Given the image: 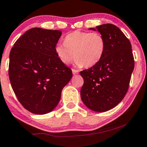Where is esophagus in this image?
<instances>
[{
    "instance_id": "1",
    "label": "esophagus",
    "mask_w": 147,
    "mask_h": 147,
    "mask_svg": "<svg viewBox=\"0 0 147 147\" xmlns=\"http://www.w3.org/2000/svg\"><path fill=\"white\" fill-rule=\"evenodd\" d=\"M72 73H73L74 75H76V74H78V71L76 70V69H72Z\"/></svg>"
}]
</instances>
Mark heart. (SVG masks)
I'll use <instances>...</instances> for the list:
<instances>
[{
	"instance_id": "1",
	"label": "heart",
	"mask_w": 147,
	"mask_h": 147,
	"mask_svg": "<svg viewBox=\"0 0 147 147\" xmlns=\"http://www.w3.org/2000/svg\"><path fill=\"white\" fill-rule=\"evenodd\" d=\"M64 44L55 48L57 57L64 64H69L74 58L77 67H91L96 65L105 54L106 41L98 32L74 31L64 38Z\"/></svg>"
}]
</instances>
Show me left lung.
Returning <instances> with one entry per match:
<instances>
[{
	"mask_svg": "<svg viewBox=\"0 0 147 147\" xmlns=\"http://www.w3.org/2000/svg\"><path fill=\"white\" fill-rule=\"evenodd\" d=\"M106 41L105 54L96 65L80 72L84 83L82 101L90 109L105 112L124 98L130 84L135 61L130 40L119 28L111 24L96 26Z\"/></svg>",
	"mask_w": 147,
	"mask_h": 147,
	"instance_id": "1",
	"label": "left lung"
}]
</instances>
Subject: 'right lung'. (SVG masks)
<instances>
[{"label": "right lung", "mask_w": 147, "mask_h": 147, "mask_svg": "<svg viewBox=\"0 0 147 147\" xmlns=\"http://www.w3.org/2000/svg\"><path fill=\"white\" fill-rule=\"evenodd\" d=\"M59 30L32 28L11 49L9 78L19 102L35 114H45L57 107L72 71L57 57Z\"/></svg>", "instance_id": "obj_1"}]
</instances>
